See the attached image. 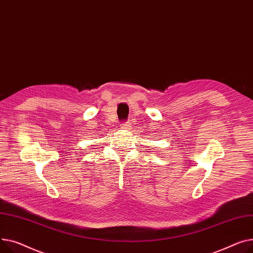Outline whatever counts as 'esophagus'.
Masks as SVG:
<instances>
[{
    "label": "esophagus",
    "mask_w": 253,
    "mask_h": 253,
    "mask_svg": "<svg viewBox=\"0 0 253 253\" xmlns=\"http://www.w3.org/2000/svg\"><path fill=\"white\" fill-rule=\"evenodd\" d=\"M131 124L129 123V122H127V123H126L124 126H122V128H125V129H129L130 128V126Z\"/></svg>",
    "instance_id": "esophagus-1"
}]
</instances>
